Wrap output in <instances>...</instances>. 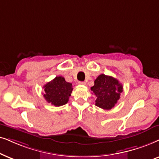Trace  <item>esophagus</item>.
<instances>
[{
  "label": "esophagus",
  "instance_id": "obj_1",
  "mask_svg": "<svg viewBox=\"0 0 159 159\" xmlns=\"http://www.w3.org/2000/svg\"><path fill=\"white\" fill-rule=\"evenodd\" d=\"M78 84H80V85H86V83L84 81H79L78 82Z\"/></svg>",
  "mask_w": 159,
  "mask_h": 159
}]
</instances>
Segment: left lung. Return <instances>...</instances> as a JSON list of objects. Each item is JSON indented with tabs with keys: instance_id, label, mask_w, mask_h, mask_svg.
Masks as SVG:
<instances>
[{
	"instance_id": "left-lung-1",
	"label": "left lung",
	"mask_w": 159,
	"mask_h": 159,
	"mask_svg": "<svg viewBox=\"0 0 159 159\" xmlns=\"http://www.w3.org/2000/svg\"><path fill=\"white\" fill-rule=\"evenodd\" d=\"M97 99L95 105L104 110H111L115 106L123 92V86L115 78L101 74L91 87Z\"/></svg>"
}]
</instances>
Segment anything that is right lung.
Masks as SVG:
<instances>
[{
    "label": "right lung",
    "mask_w": 159,
    "mask_h": 159,
    "mask_svg": "<svg viewBox=\"0 0 159 159\" xmlns=\"http://www.w3.org/2000/svg\"><path fill=\"white\" fill-rule=\"evenodd\" d=\"M43 97L46 102L59 107L66 104L70 97L73 86L65 81L62 76H57L43 86Z\"/></svg>",
    "instance_id": "add662e5"
}]
</instances>
